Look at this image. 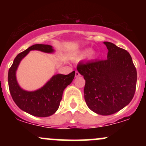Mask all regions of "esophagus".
Masks as SVG:
<instances>
[{
    "label": "esophagus",
    "instance_id": "34e87169",
    "mask_svg": "<svg viewBox=\"0 0 146 146\" xmlns=\"http://www.w3.org/2000/svg\"><path fill=\"white\" fill-rule=\"evenodd\" d=\"M80 76V73H79L78 71H76V74H75V76H76V78L79 77V76Z\"/></svg>",
    "mask_w": 146,
    "mask_h": 146
}]
</instances>
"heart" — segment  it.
<instances>
[{
  "instance_id": "obj_1",
  "label": "heart",
  "mask_w": 146,
  "mask_h": 146,
  "mask_svg": "<svg viewBox=\"0 0 146 146\" xmlns=\"http://www.w3.org/2000/svg\"><path fill=\"white\" fill-rule=\"evenodd\" d=\"M86 56V58L89 60H93L96 58L97 56V53L96 51H95L94 50H90V51H88V50H85V51H82L80 54L79 58H83L84 57Z\"/></svg>"
}]
</instances>
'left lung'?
Here are the masks:
<instances>
[{
  "instance_id": "obj_1",
  "label": "left lung",
  "mask_w": 146,
  "mask_h": 146,
  "mask_svg": "<svg viewBox=\"0 0 146 146\" xmlns=\"http://www.w3.org/2000/svg\"><path fill=\"white\" fill-rule=\"evenodd\" d=\"M107 60L79 64L78 71L85 80L84 97L95 113L114 114L130 103L136 91L137 73L132 58L126 50L104 42Z\"/></svg>"
}]
</instances>
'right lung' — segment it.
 <instances>
[{"label": "right lung", "instance_id": "1", "mask_svg": "<svg viewBox=\"0 0 146 146\" xmlns=\"http://www.w3.org/2000/svg\"><path fill=\"white\" fill-rule=\"evenodd\" d=\"M34 50L47 54H52L55 51L52 46L37 44L20 53L14 59L8 71L10 92L13 101L23 111L35 117H49L58 110L64 90L73 81L75 71L68 75H54L42 88L36 90L28 91L23 89L17 80L16 72L22 60L29 51Z\"/></svg>", "mask_w": 146, "mask_h": 146}]
</instances>
